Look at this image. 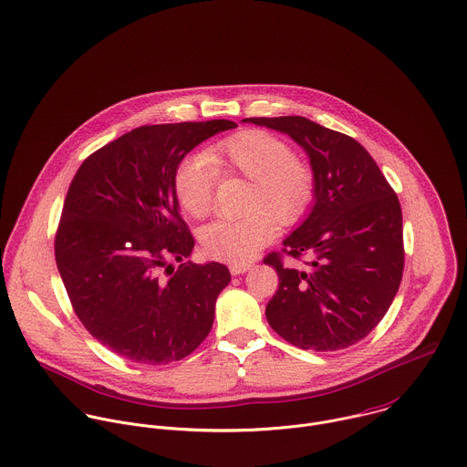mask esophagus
I'll return each instance as SVG.
<instances>
[{
    "label": "esophagus",
    "mask_w": 467,
    "mask_h": 467,
    "mask_svg": "<svg viewBox=\"0 0 467 467\" xmlns=\"http://www.w3.org/2000/svg\"><path fill=\"white\" fill-rule=\"evenodd\" d=\"M229 269H231V275L238 276V275H244V273H247V271L251 269V264H233Z\"/></svg>",
    "instance_id": "34e87169"
}]
</instances>
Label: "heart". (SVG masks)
<instances>
[{"label": "heart", "instance_id": "heart-1", "mask_svg": "<svg viewBox=\"0 0 467 467\" xmlns=\"http://www.w3.org/2000/svg\"><path fill=\"white\" fill-rule=\"evenodd\" d=\"M216 174H240L253 182L249 216L216 220L202 233L205 253L216 260L244 264L276 236L275 216L293 223L307 209L315 180L311 169L295 160L291 147L264 130L238 132L203 152L183 160L174 174L180 207L192 218H203L213 207Z\"/></svg>", "mask_w": 467, "mask_h": 467}]
</instances>
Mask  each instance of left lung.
I'll use <instances>...</instances> for the list:
<instances>
[{"label": "left lung", "instance_id": "left-lung-1", "mask_svg": "<svg viewBox=\"0 0 467 467\" xmlns=\"http://www.w3.org/2000/svg\"><path fill=\"white\" fill-rule=\"evenodd\" d=\"M287 134L307 154L313 203L284 240V253L309 256V269L264 262L280 285L265 307L269 326L300 349L338 351L366 338L388 313L402 280L400 202L371 154L353 138L304 116L245 118Z\"/></svg>", "mask_w": 467, "mask_h": 467}]
</instances>
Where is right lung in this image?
Masks as SVG:
<instances>
[{
    "instance_id": "1",
    "label": "right lung",
    "mask_w": 467,
    "mask_h": 467,
    "mask_svg": "<svg viewBox=\"0 0 467 467\" xmlns=\"http://www.w3.org/2000/svg\"><path fill=\"white\" fill-rule=\"evenodd\" d=\"M234 127H138L90 154L70 182L54 244L57 271L85 329L125 360H182L213 327L231 273L218 262H183L194 238L180 216L174 174L196 145ZM169 257L182 262L178 270ZM163 266L171 267L167 279Z\"/></svg>"
}]
</instances>
